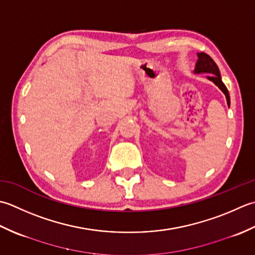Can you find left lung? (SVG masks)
I'll list each match as a JSON object with an SVG mask.
<instances>
[{"label": "left lung", "mask_w": 255, "mask_h": 255, "mask_svg": "<svg viewBox=\"0 0 255 255\" xmlns=\"http://www.w3.org/2000/svg\"><path fill=\"white\" fill-rule=\"evenodd\" d=\"M195 72H197V74H200V72H207V74H209L208 79L214 81L215 85H217L220 88V90L225 93V96L227 98V103L228 105H230L229 92H228L227 87L223 85V82L221 80L219 68H218L216 62L209 55H207L205 53L198 54V61H197L196 64Z\"/></svg>", "instance_id": "8db88e82"}]
</instances>
